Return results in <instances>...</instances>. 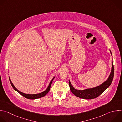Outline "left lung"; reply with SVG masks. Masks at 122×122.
<instances>
[{
    "label": "left lung",
    "mask_w": 122,
    "mask_h": 122,
    "mask_svg": "<svg viewBox=\"0 0 122 122\" xmlns=\"http://www.w3.org/2000/svg\"><path fill=\"white\" fill-rule=\"evenodd\" d=\"M111 56L112 54L110 50ZM114 76V66L112 60V69L111 72L108 79L100 85L94 87L93 88H87L83 90H78L75 88L71 84L70 80H69V85L71 92L76 97L86 99H91L97 97L100 95L103 92L105 91L111 84Z\"/></svg>",
    "instance_id": "obj_1"
}]
</instances>
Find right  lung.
Here are the masks:
<instances>
[{
  "mask_svg": "<svg viewBox=\"0 0 122 122\" xmlns=\"http://www.w3.org/2000/svg\"><path fill=\"white\" fill-rule=\"evenodd\" d=\"M55 78V76L53 78V79H52L48 86V87L47 88V89L44 91L43 92H41L40 93H38V94H25V93H24L21 91H20L19 90H18V89H17L14 86V85H13V84L12 83V82H11V81L10 80V78L9 77V80H10V84L12 86V87H13V88L16 91H17L18 93H19L20 94H21L22 96H23V97H25L27 98V99H37V98H41L44 96H45L46 94H48V93L49 92V91H50V87H51V83L52 82H53V80L54 79V78Z\"/></svg>",
  "mask_w": 122,
  "mask_h": 122,
  "instance_id": "add662e5",
  "label": "right lung"
}]
</instances>
